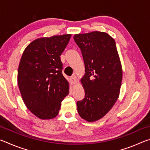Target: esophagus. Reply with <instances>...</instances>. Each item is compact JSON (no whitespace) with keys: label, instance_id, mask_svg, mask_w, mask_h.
Here are the masks:
<instances>
[{"label":"esophagus","instance_id":"1","mask_svg":"<svg viewBox=\"0 0 150 150\" xmlns=\"http://www.w3.org/2000/svg\"><path fill=\"white\" fill-rule=\"evenodd\" d=\"M70 82H71V83L72 85L75 84V83H77V79H76L75 75H73V76H72L70 78Z\"/></svg>","mask_w":150,"mask_h":150}]
</instances>
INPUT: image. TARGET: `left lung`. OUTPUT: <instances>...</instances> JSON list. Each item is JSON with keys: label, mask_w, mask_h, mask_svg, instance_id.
<instances>
[{"label": "left lung", "mask_w": 150, "mask_h": 150, "mask_svg": "<svg viewBox=\"0 0 150 150\" xmlns=\"http://www.w3.org/2000/svg\"><path fill=\"white\" fill-rule=\"evenodd\" d=\"M85 74L81 79L85 98L77 101L79 115L88 122L103 118L112 108L120 93L122 69L115 40L103 32L75 34Z\"/></svg>", "instance_id": "obj_1"}]
</instances>
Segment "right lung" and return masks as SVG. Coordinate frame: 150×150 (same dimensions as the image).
Masks as SVG:
<instances>
[{
  "label": "right lung",
  "instance_id": "1",
  "mask_svg": "<svg viewBox=\"0 0 150 150\" xmlns=\"http://www.w3.org/2000/svg\"><path fill=\"white\" fill-rule=\"evenodd\" d=\"M71 34L41 38L24 51L18 70V85L24 103L35 116L49 120L59 113L69 94V83L62 74L60 55Z\"/></svg>",
  "mask_w": 150,
  "mask_h": 150
}]
</instances>
